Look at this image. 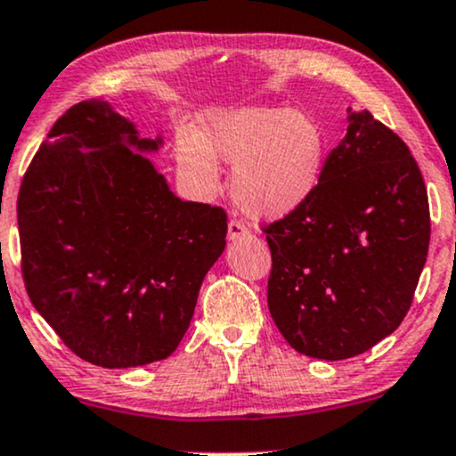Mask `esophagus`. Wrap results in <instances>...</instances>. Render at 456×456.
<instances>
[{
    "label": "esophagus",
    "mask_w": 456,
    "mask_h": 456,
    "mask_svg": "<svg viewBox=\"0 0 456 456\" xmlns=\"http://www.w3.org/2000/svg\"><path fill=\"white\" fill-rule=\"evenodd\" d=\"M249 230L245 228L243 222H239V219H230L228 222V239L230 240H239L243 237H248Z\"/></svg>",
    "instance_id": "obj_1"
}]
</instances>
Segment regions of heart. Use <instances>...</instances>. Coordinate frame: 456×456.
Wrapping results in <instances>:
<instances>
[{"label": "heart", "instance_id": "heart-1", "mask_svg": "<svg viewBox=\"0 0 456 456\" xmlns=\"http://www.w3.org/2000/svg\"><path fill=\"white\" fill-rule=\"evenodd\" d=\"M219 162L232 166V196L245 213L277 219L297 211L318 190L326 162L320 126L288 109H213L196 132L176 136V166L185 185L211 194Z\"/></svg>", "mask_w": 456, "mask_h": 456}]
</instances>
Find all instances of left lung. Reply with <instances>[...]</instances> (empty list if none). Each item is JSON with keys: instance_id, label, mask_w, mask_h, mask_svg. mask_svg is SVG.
I'll return each mask as SVG.
<instances>
[{"instance_id": "8db88e82", "label": "left lung", "mask_w": 456, "mask_h": 456, "mask_svg": "<svg viewBox=\"0 0 456 456\" xmlns=\"http://www.w3.org/2000/svg\"><path fill=\"white\" fill-rule=\"evenodd\" d=\"M318 190L265 228L269 312L305 356L362 354L403 322L431 237L429 198L405 144L369 110L350 112Z\"/></svg>"}]
</instances>
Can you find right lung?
I'll list each match as a JSON object with an SVG mask.
<instances>
[{
	"label": "right lung",
	"mask_w": 456,
	"mask_h": 456,
	"mask_svg": "<svg viewBox=\"0 0 456 456\" xmlns=\"http://www.w3.org/2000/svg\"><path fill=\"white\" fill-rule=\"evenodd\" d=\"M162 147L104 100L63 112L16 202L27 294L74 354L106 369L176 350L202 280L226 248V213L170 191Z\"/></svg>",
	"instance_id": "right-lung-1"
}]
</instances>
